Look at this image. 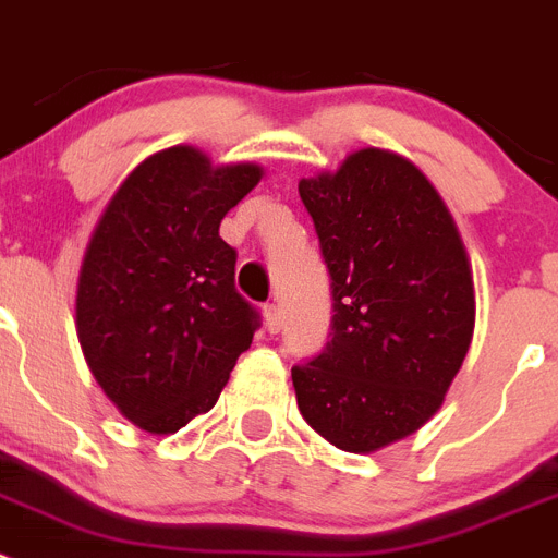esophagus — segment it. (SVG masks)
Wrapping results in <instances>:
<instances>
[{
    "instance_id": "obj_1",
    "label": "esophagus",
    "mask_w": 558,
    "mask_h": 558,
    "mask_svg": "<svg viewBox=\"0 0 558 558\" xmlns=\"http://www.w3.org/2000/svg\"><path fill=\"white\" fill-rule=\"evenodd\" d=\"M265 327H268V332H279L282 329V310L276 307V304H265Z\"/></svg>"
}]
</instances>
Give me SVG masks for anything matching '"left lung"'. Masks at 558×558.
<instances>
[{
  "label": "left lung",
  "mask_w": 558,
  "mask_h": 558,
  "mask_svg": "<svg viewBox=\"0 0 558 558\" xmlns=\"http://www.w3.org/2000/svg\"><path fill=\"white\" fill-rule=\"evenodd\" d=\"M299 195L329 270L332 332L293 366L295 402L335 447L374 452L425 425L470 352V259L445 201L397 153H352Z\"/></svg>",
  "instance_id": "1"
}]
</instances>
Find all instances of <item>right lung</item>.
I'll return each instance as SVG.
<instances>
[{
    "instance_id": "add662e5",
    "label": "right lung",
    "mask_w": 558,
    "mask_h": 558,
    "mask_svg": "<svg viewBox=\"0 0 558 558\" xmlns=\"http://www.w3.org/2000/svg\"><path fill=\"white\" fill-rule=\"evenodd\" d=\"M263 179L195 147L142 161L113 192L77 282L86 363L133 425L175 433L209 411L251 347L259 313L236 293L220 220Z\"/></svg>"
}]
</instances>
